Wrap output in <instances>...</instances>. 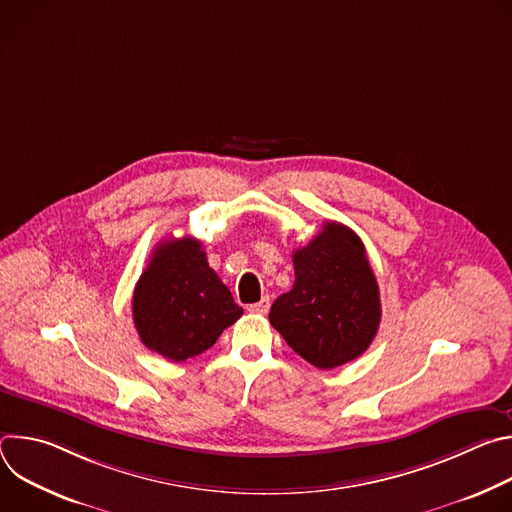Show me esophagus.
<instances>
[{
	"label": "esophagus",
	"instance_id": "1",
	"mask_svg": "<svg viewBox=\"0 0 512 512\" xmlns=\"http://www.w3.org/2000/svg\"><path fill=\"white\" fill-rule=\"evenodd\" d=\"M251 314H267L269 312V298H263L261 302H257V304H251L249 308H247Z\"/></svg>",
	"mask_w": 512,
	"mask_h": 512
}]
</instances>
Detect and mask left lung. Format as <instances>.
<instances>
[{"label": "left lung", "mask_w": 512, "mask_h": 512, "mask_svg": "<svg viewBox=\"0 0 512 512\" xmlns=\"http://www.w3.org/2000/svg\"><path fill=\"white\" fill-rule=\"evenodd\" d=\"M294 269V285L271 306V326L318 369L358 358L381 324L379 285L362 241L330 221L294 253Z\"/></svg>", "instance_id": "obj_1"}]
</instances>
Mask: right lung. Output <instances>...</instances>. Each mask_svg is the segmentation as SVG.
<instances>
[{"instance_id":"right-lung-1","label":"right lung","mask_w":512,"mask_h":512,"mask_svg":"<svg viewBox=\"0 0 512 512\" xmlns=\"http://www.w3.org/2000/svg\"><path fill=\"white\" fill-rule=\"evenodd\" d=\"M241 316L243 308L192 237L160 243L133 291L139 340L174 362L208 350Z\"/></svg>"}]
</instances>
